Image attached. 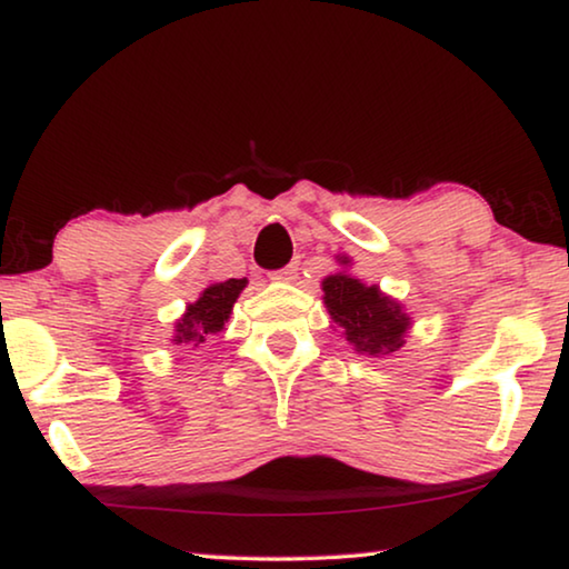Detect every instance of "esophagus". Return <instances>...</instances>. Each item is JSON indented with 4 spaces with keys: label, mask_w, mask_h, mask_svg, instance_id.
I'll return each mask as SVG.
<instances>
[{
    "label": "esophagus",
    "mask_w": 569,
    "mask_h": 569,
    "mask_svg": "<svg viewBox=\"0 0 569 569\" xmlns=\"http://www.w3.org/2000/svg\"><path fill=\"white\" fill-rule=\"evenodd\" d=\"M296 278H299V266H296V262H291V266H286L273 273V281H281V283H293Z\"/></svg>",
    "instance_id": "obj_1"
}]
</instances>
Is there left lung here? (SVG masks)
<instances>
[{
    "label": "left lung",
    "mask_w": 569,
    "mask_h": 569,
    "mask_svg": "<svg viewBox=\"0 0 569 569\" xmlns=\"http://www.w3.org/2000/svg\"><path fill=\"white\" fill-rule=\"evenodd\" d=\"M335 260L342 270L321 281L325 307L335 329H339L355 352L370 358L401 350L411 329V317L403 311V303L380 291V286H368L352 276L347 270L352 266L350 256H335Z\"/></svg>",
    "instance_id": "obj_1"
}]
</instances>
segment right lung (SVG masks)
I'll return each mask as SVG.
<instances>
[{
    "instance_id": "add662e5",
    "label": "right lung",
    "mask_w": 569,
    "mask_h": 569,
    "mask_svg": "<svg viewBox=\"0 0 569 569\" xmlns=\"http://www.w3.org/2000/svg\"><path fill=\"white\" fill-rule=\"evenodd\" d=\"M248 286V278H230L222 283H209L199 293V299L189 303L186 311L173 321L171 345L183 350H197L207 342L211 335L224 332V325L230 321L234 301Z\"/></svg>"
}]
</instances>
